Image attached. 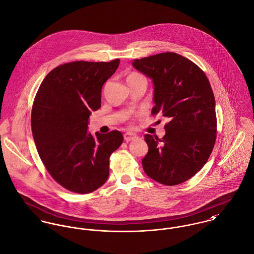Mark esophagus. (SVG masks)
I'll return each instance as SVG.
<instances>
[{
	"label": "esophagus",
	"instance_id": "1",
	"mask_svg": "<svg viewBox=\"0 0 254 254\" xmlns=\"http://www.w3.org/2000/svg\"><path fill=\"white\" fill-rule=\"evenodd\" d=\"M137 138H138V136H137L136 134H134V133H126V134L124 135V139H125L126 141L134 140V139H136Z\"/></svg>",
	"mask_w": 254,
	"mask_h": 254
}]
</instances>
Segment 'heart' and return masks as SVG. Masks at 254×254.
Segmentation results:
<instances>
[{"label": "heart", "instance_id": "b5f03b06", "mask_svg": "<svg viewBox=\"0 0 254 254\" xmlns=\"http://www.w3.org/2000/svg\"><path fill=\"white\" fill-rule=\"evenodd\" d=\"M140 78H144L141 74L137 73V72H132L127 76V81H131V80H137V79H140Z\"/></svg>", "mask_w": 254, "mask_h": 254}]
</instances>
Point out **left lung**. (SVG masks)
Listing matches in <instances>:
<instances>
[{"label": "left lung", "instance_id": "left-lung-1", "mask_svg": "<svg viewBox=\"0 0 254 254\" xmlns=\"http://www.w3.org/2000/svg\"><path fill=\"white\" fill-rule=\"evenodd\" d=\"M152 79V115L169 118L162 138L144 135L145 174L165 185L183 184L208 161L216 138L215 100L205 72L189 59L165 52L133 61Z\"/></svg>", "mask_w": 254, "mask_h": 254}]
</instances>
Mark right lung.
<instances>
[{
    "instance_id": "add662e5",
    "label": "right lung",
    "mask_w": 254,
    "mask_h": 254,
    "mask_svg": "<svg viewBox=\"0 0 254 254\" xmlns=\"http://www.w3.org/2000/svg\"><path fill=\"white\" fill-rule=\"evenodd\" d=\"M119 62L60 65L35 97L31 127L39 155L53 180L71 192L86 194L104 185L110 156L123 141L119 131L95 136L87 131L91 112L101 108L102 87Z\"/></svg>"
}]
</instances>
